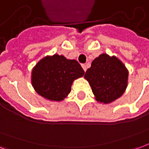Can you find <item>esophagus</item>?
<instances>
[{"label": "esophagus", "instance_id": "esophagus-1", "mask_svg": "<svg viewBox=\"0 0 149 149\" xmlns=\"http://www.w3.org/2000/svg\"><path fill=\"white\" fill-rule=\"evenodd\" d=\"M81 66H82V68L84 69V71L86 72V70H87V66H86V65L83 64V65H81Z\"/></svg>", "mask_w": 149, "mask_h": 149}]
</instances>
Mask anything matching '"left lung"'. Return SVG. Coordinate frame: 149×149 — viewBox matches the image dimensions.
Returning <instances> with one entry per match:
<instances>
[{
	"instance_id": "obj_1",
	"label": "left lung",
	"mask_w": 149,
	"mask_h": 149,
	"mask_svg": "<svg viewBox=\"0 0 149 149\" xmlns=\"http://www.w3.org/2000/svg\"><path fill=\"white\" fill-rule=\"evenodd\" d=\"M128 77L125 65L116 56L105 53L95 59L84 74L96 100L104 104L121 97L128 85Z\"/></svg>"
}]
</instances>
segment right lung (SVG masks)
I'll use <instances>...</instances> for the list:
<instances>
[{"label": "right lung", "instance_id": "right-lung-1", "mask_svg": "<svg viewBox=\"0 0 149 149\" xmlns=\"http://www.w3.org/2000/svg\"><path fill=\"white\" fill-rule=\"evenodd\" d=\"M84 71L76 60L55 54L41 59L32 72V84L45 99L61 101L71 92L74 80L83 77Z\"/></svg>", "mask_w": 149, "mask_h": 149}]
</instances>
